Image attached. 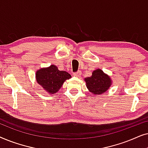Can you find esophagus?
Returning a JSON list of instances; mask_svg holds the SVG:
<instances>
[{"mask_svg":"<svg viewBox=\"0 0 148 148\" xmlns=\"http://www.w3.org/2000/svg\"><path fill=\"white\" fill-rule=\"evenodd\" d=\"M81 75V72L79 71V72H77V73H73V76L75 77H79Z\"/></svg>","mask_w":148,"mask_h":148,"instance_id":"1","label":"esophagus"}]
</instances>
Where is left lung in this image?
Returning <instances> with one entry per match:
<instances>
[{"mask_svg":"<svg viewBox=\"0 0 148 148\" xmlns=\"http://www.w3.org/2000/svg\"><path fill=\"white\" fill-rule=\"evenodd\" d=\"M84 81L89 92L96 96L104 94L110 88L112 83L110 77L100 69L94 70L92 76L86 77Z\"/></svg>","mask_w":148,"mask_h":148,"instance_id":"1","label":"left lung"}]
</instances>
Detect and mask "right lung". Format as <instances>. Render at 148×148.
Masks as SVG:
<instances>
[{
	"label": "right lung",
	"instance_id": "obj_1",
	"mask_svg": "<svg viewBox=\"0 0 148 148\" xmlns=\"http://www.w3.org/2000/svg\"><path fill=\"white\" fill-rule=\"evenodd\" d=\"M71 77L70 74L64 71H59L54 64L40 69L36 73V82L50 94L57 93L64 82Z\"/></svg>",
	"mask_w": 148,
	"mask_h": 148
}]
</instances>
